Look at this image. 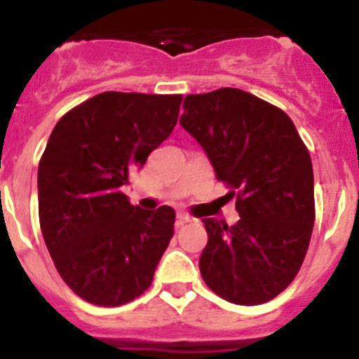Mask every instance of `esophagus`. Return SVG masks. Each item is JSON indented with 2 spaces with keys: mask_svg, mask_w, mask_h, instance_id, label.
I'll use <instances>...</instances> for the list:
<instances>
[{
  "mask_svg": "<svg viewBox=\"0 0 359 359\" xmlns=\"http://www.w3.org/2000/svg\"><path fill=\"white\" fill-rule=\"evenodd\" d=\"M192 221H196V219L192 217L190 214H187V212H177V214H176V223L180 224V226H182V224H185V223H192Z\"/></svg>",
  "mask_w": 359,
  "mask_h": 359,
  "instance_id": "1",
  "label": "esophagus"
}]
</instances>
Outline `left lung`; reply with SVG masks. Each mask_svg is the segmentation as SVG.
<instances>
[{
    "label": "left lung",
    "mask_w": 359,
    "mask_h": 359,
    "mask_svg": "<svg viewBox=\"0 0 359 359\" xmlns=\"http://www.w3.org/2000/svg\"><path fill=\"white\" fill-rule=\"evenodd\" d=\"M180 118L205 149L215 177L236 196L239 221L203 219L199 259L208 287L237 306H259L290 286L315 224L309 151L293 120L273 104L221 88L187 95Z\"/></svg>",
    "instance_id": "left-lung-1"
}]
</instances>
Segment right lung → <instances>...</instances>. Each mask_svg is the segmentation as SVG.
I'll use <instances>...</instances> for the list:
<instances>
[{
    "label": "right lung",
    "mask_w": 359,
    "mask_h": 359,
    "mask_svg": "<svg viewBox=\"0 0 359 359\" xmlns=\"http://www.w3.org/2000/svg\"><path fill=\"white\" fill-rule=\"evenodd\" d=\"M182 95L106 91L55 123L37 170L39 223L66 286L115 307L140 297L174 236L170 207L142 210L120 187L169 138Z\"/></svg>",
    "instance_id": "right-lung-1"
}]
</instances>
